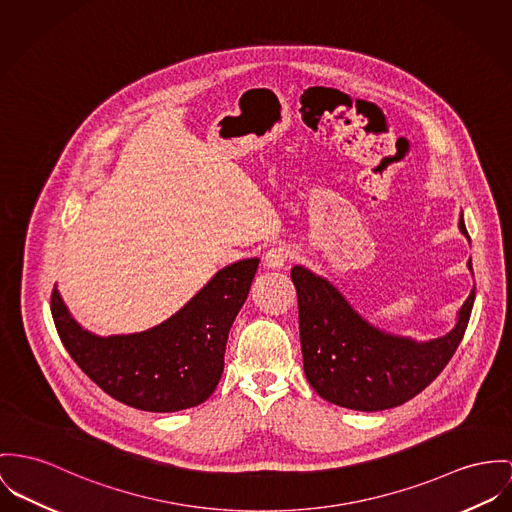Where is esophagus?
I'll return each instance as SVG.
<instances>
[{
	"mask_svg": "<svg viewBox=\"0 0 512 512\" xmlns=\"http://www.w3.org/2000/svg\"><path fill=\"white\" fill-rule=\"evenodd\" d=\"M292 257V253H290V249L288 247H284V245H278V247H271L267 253H265V267L267 269H273V271H278V269H282L284 265H286V261Z\"/></svg>",
	"mask_w": 512,
	"mask_h": 512,
	"instance_id": "obj_1",
	"label": "esophagus"
}]
</instances>
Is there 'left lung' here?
Here are the masks:
<instances>
[{"label":"left lung","instance_id":"1","mask_svg":"<svg viewBox=\"0 0 512 512\" xmlns=\"http://www.w3.org/2000/svg\"><path fill=\"white\" fill-rule=\"evenodd\" d=\"M458 228L470 241L464 214ZM468 269L472 273V259ZM290 276L298 292L306 378L319 397L354 411L392 409L421 394L456 353L475 300L473 284L456 325L442 337L417 341L372 325L325 276L302 265Z\"/></svg>","mask_w":512,"mask_h":512}]
</instances>
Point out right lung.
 <instances>
[{"instance_id": "add662e5", "label": "right lung", "mask_w": 512, "mask_h": 512, "mask_svg": "<svg viewBox=\"0 0 512 512\" xmlns=\"http://www.w3.org/2000/svg\"><path fill=\"white\" fill-rule=\"evenodd\" d=\"M257 267V257L232 263L159 325L109 337L83 329L54 286V325L79 368L120 403L152 413L197 407L222 378L228 335Z\"/></svg>"}]
</instances>
